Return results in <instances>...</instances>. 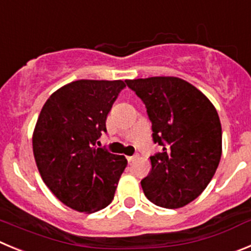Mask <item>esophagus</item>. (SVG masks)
Listing matches in <instances>:
<instances>
[{"label": "esophagus", "mask_w": 251, "mask_h": 251, "mask_svg": "<svg viewBox=\"0 0 251 251\" xmlns=\"http://www.w3.org/2000/svg\"><path fill=\"white\" fill-rule=\"evenodd\" d=\"M137 157H139V154H133V156H127V157H126V158H127L128 162H132V161L136 160Z\"/></svg>", "instance_id": "esophagus-1"}]
</instances>
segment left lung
I'll use <instances>...</instances> for the list:
<instances>
[{"instance_id": "1", "label": "left lung", "mask_w": 251, "mask_h": 251, "mask_svg": "<svg viewBox=\"0 0 251 251\" xmlns=\"http://www.w3.org/2000/svg\"><path fill=\"white\" fill-rule=\"evenodd\" d=\"M144 101L152 140L161 147L150 157L141 181L145 196L163 208H181L200 196L222 156V125L204 94L183 79L152 76L125 80Z\"/></svg>"}]
</instances>
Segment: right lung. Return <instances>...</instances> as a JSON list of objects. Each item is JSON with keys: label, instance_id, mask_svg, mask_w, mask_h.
<instances>
[{"label": "right lung", "instance_id": "obj_1", "mask_svg": "<svg viewBox=\"0 0 251 251\" xmlns=\"http://www.w3.org/2000/svg\"><path fill=\"white\" fill-rule=\"evenodd\" d=\"M123 80H76L46 101L33 132V154L51 193L78 212L107 207L127 166L125 156L97 146Z\"/></svg>", "mask_w": 251, "mask_h": 251}]
</instances>
